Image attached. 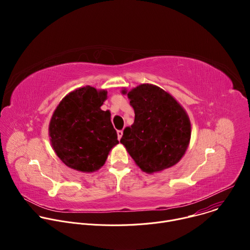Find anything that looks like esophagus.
Segmentation results:
<instances>
[{"label": "esophagus", "mask_w": 250, "mask_h": 250, "mask_svg": "<svg viewBox=\"0 0 250 250\" xmlns=\"http://www.w3.org/2000/svg\"><path fill=\"white\" fill-rule=\"evenodd\" d=\"M123 133H124L123 130H118V138H119V140H121V138L123 136Z\"/></svg>", "instance_id": "obj_1"}]
</instances>
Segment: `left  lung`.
<instances>
[{
	"mask_svg": "<svg viewBox=\"0 0 250 250\" xmlns=\"http://www.w3.org/2000/svg\"><path fill=\"white\" fill-rule=\"evenodd\" d=\"M127 96L135 114L134 123L125 128L121 138L127 152L147 173L175 165L191 137V124L184 109L171 95L150 84L139 85Z\"/></svg>",
	"mask_w": 250,
	"mask_h": 250,
	"instance_id": "8db88e82",
	"label": "left lung"
}]
</instances>
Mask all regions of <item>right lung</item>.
Listing matches in <instances>:
<instances>
[{
    "instance_id": "right-lung-1",
    "label": "right lung",
    "mask_w": 250,
    "mask_h": 250,
    "mask_svg": "<svg viewBox=\"0 0 250 250\" xmlns=\"http://www.w3.org/2000/svg\"><path fill=\"white\" fill-rule=\"evenodd\" d=\"M106 92L87 86L67 95L58 104L49 125L51 145L70 168L94 172L104 165L119 144L109 111H102Z\"/></svg>"
}]
</instances>
